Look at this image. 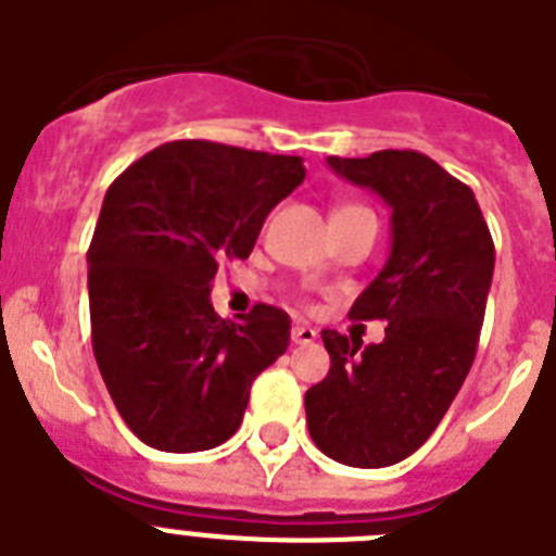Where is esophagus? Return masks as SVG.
I'll use <instances>...</instances> for the list:
<instances>
[{
    "label": "esophagus",
    "instance_id": "34e87169",
    "mask_svg": "<svg viewBox=\"0 0 556 556\" xmlns=\"http://www.w3.org/2000/svg\"><path fill=\"white\" fill-rule=\"evenodd\" d=\"M314 339H317V331H314L312 326H294L292 328V342L294 345H312Z\"/></svg>",
    "mask_w": 556,
    "mask_h": 556
}]
</instances>
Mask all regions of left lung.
<instances>
[{"label":"left lung","instance_id":"left-lung-1","mask_svg":"<svg viewBox=\"0 0 556 556\" xmlns=\"http://www.w3.org/2000/svg\"><path fill=\"white\" fill-rule=\"evenodd\" d=\"M392 211V250L351 320H384V342L323 331L331 370L306 392L314 445L351 468H387L440 426L468 376L484 323L495 248L473 191L429 155L381 150L328 159Z\"/></svg>","mask_w":556,"mask_h":556}]
</instances>
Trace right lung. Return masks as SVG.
Wrapping results in <instances>:
<instances>
[{
    "label": "right lung",
    "mask_w": 556,
    "mask_h": 556,
    "mask_svg": "<svg viewBox=\"0 0 556 556\" xmlns=\"http://www.w3.org/2000/svg\"><path fill=\"white\" fill-rule=\"evenodd\" d=\"M303 178L298 155L186 139L111 184L88 248L91 345L141 443L191 454L236 434L292 323L267 303L242 323L223 320L211 281L225 258H248L269 211Z\"/></svg>",
    "instance_id": "add662e5"
}]
</instances>
